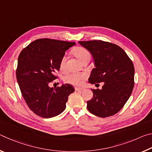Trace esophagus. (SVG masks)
<instances>
[{
  "label": "esophagus",
  "instance_id": "obj_1",
  "mask_svg": "<svg viewBox=\"0 0 152 152\" xmlns=\"http://www.w3.org/2000/svg\"><path fill=\"white\" fill-rule=\"evenodd\" d=\"M84 88H78V87L75 88L76 91H84Z\"/></svg>",
  "mask_w": 152,
  "mask_h": 152
}]
</instances>
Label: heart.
<instances>
[{
	"label": "heart",
	"instance_id": "obj_1",
	"mask_svg": "<svg viewBox=\"0 0 152 152\" xmlns=\"http://www.w3.org/2000/svg\"><path fill=\"white\" fill-rule=\"evenodd\" d=\"M73 54L78 59V60L82 61L84 59L91 57L89 51L86 49L82 47H77L74 48L72 50ZM66 62V56H63L62 58H61L60 62V69L61 70H63L65 67ZM86 75L85 74H80V73H70L65 76V81L69 84H73V85L80 86L82 85V83L86 79Z\"/></svg>",
	"mask_w": 152,
	"mask_h": 152
}]
</instances>
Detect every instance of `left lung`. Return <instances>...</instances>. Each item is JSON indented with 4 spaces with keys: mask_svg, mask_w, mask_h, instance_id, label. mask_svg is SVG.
Listing matches in <instances>:
<instances>
[{
    "mask_svg": "<svg viewBox=\"0 0 152 152\" xmlns=\"http://www.w3.org/2000/svg\"><path fill=\"white\" fill-rule=\"evenodd\" d=\"M93 57L95 68L88 82H104L102 89H92L93 98L87 109L96 116L107 117L117 113L128 101L134 86V66L125 51L114 43L101 40L78 42Z\"/></svg>",
    "mask_w": 152,
    "mask_h": 152,
    "instance_id": "1",
    "label": "left lung"
}]
</instances>
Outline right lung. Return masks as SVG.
<instances>
[{
    "instance_id": "right-lung-1",
    "label": "right lung",
    "mask_w": 152,
    "mask_h": 152,
    "mask_svg": "<svg viewBox=\"0 0 152 152\" xmlns=\"http://www.w3.org/2000/svg\"><path fill=\"white\" fill-rule=\"evenodd\" d=\"M74 45L75 42L45 38L34 41L20 51L17 80L28 107L38 116L53 117L65 110L74 87L65 84L53 88L50 84L57 78L55 74L65 51Z\"/></svg>"
}]
</instances>
